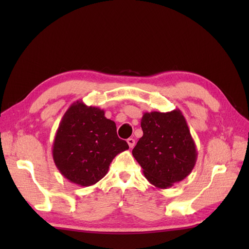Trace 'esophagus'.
<instances>
[{"label":"esophagus","mask_w":249,"mask_h":249,"mask_svg":"<svg viewBox=\"0 0 249 249\" xmlns=\"http://www.w3.org/2000/svg\"><path fill=\"white\" fill-rule=\"evenodd\" d=\"M126 142H127V144H129L130 148H133V147L135 146V139H133V138H129V139L126 140Z\"/></svg>","instance_id":"esophagus-1"}]
</instances>
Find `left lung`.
I'll return each instance as SVG.
<instances>
[{"label":"left lung","mask_w":249,"mask_h":249,"mask_svg":"<svg viewBox=\"0 0 249 249\" xmlns=\"http://www.w3.org/2000/svg\"><path fill=\"white\" fill-rule=\"evenodd\" d=\"M141 127L143 136L132 154L150 184L167 189L190 175L197 149L179 109L145 112Z\"/></svg>","instance_id":"left-lung-1"}]
</instances>
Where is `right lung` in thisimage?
<instances>
[{
  "label": "right lung",
  "instance_id": "add662e5",
  "mask_svg": "<svg viewBox=\"0 0 249 249\" xmlns=\"http://www.w3.org/2000/svg\"><path fill=\"white\" fill-rule=\"evenodd\" d=\"M127 148V143L117 136L115 123L105 117L104 110L77 101L59 124L52 154L65 178L88 187L106 176L112 160Z\"/></svg>",
  "mask_w": 249,
  "mask_h": 249
}]
</instances>
